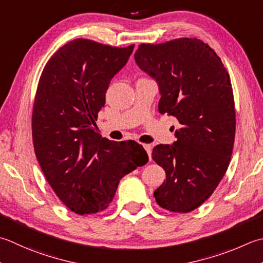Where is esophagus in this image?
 Instances as JSON below:
<instances>
[{"label": "esophagus", "mask_w": 263, "mask_h": 263, "mask_svg": "<svg viewBox=\"0 0 263 263\" xmlns=\"http://www.w3.org/2000/svg\"><path fill=\"white\" fill-rule=\"evenodd\" d=\"M143 148H145V151L148 154V157L149 159H152V145H149V143H146V145H143Z\"/></svg>", "instance_id": "1"}]
</instances>
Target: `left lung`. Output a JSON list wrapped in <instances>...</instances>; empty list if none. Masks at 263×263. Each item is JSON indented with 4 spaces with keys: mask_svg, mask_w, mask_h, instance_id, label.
Instances as JSON below:
<instances>
[{
    "mask_svg": "<svg viewBox=\"0 0 263 263\" xmlns=\"http://www.w3.org/2000/svg\"><path fill=\"white\" fill-rule=\"evenodd\" d=\"M135 60L157 82L158 111L179 122L177 141L153 149V159L166 174L154 197L170 212H190L213 194L233 154L236 114L229 74L197 39L140 44Z\"/></svg>",
    "mask_w": 263,
    "mask_h": 263,
    "instance_id": "left-lung-1",
    "label": "left lung"
}]
</instances>
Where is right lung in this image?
Listing matches in <instances>:
<instances>
[{"label":"right lung","instance_id":"obj_1","mask_svg":"<svg viewBox=\"0 0 263 263\" xmlns=\"http://www.w3.org/2000/svg\"><path fill=\"white\" fill-rule=\"evenodd\" d=\"M133 48L76 39L51 57L40 77L32 116L35 155L57 196L77 214L105 210L120 180L148 162L141 145L110 141L93 127L110 81Z\"/></svg>","mask_w":263,"mask_h":263}]
</instances>
